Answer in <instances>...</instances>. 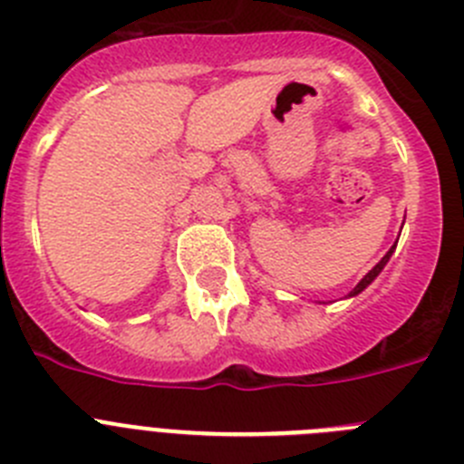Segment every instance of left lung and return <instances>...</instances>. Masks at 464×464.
Instances as JSON below:
<instances>
[{
  "instance_id": "left-lung-1",
  "label": "left lung",
  "mask_w": 464,
  "mask_h": 464,
  "mask_svg": "<svg viewBox=\"0 0 464 464\" xmlns=\"http://www.w3.org/2000/svg\"><path fill=\"white\" fill-rule=\"evenodd\" d=\"M395 246H397V244H395ZM395 246H392L391 251L385 253V256H383V257H381V262H379V265H376V267H374V269H370V272L364 274V278H362V281H360V283H358V285H355V288H353V290H351V293H348V297H355V295H360V293H362V290H364V288H367V285H370V283H372V281H374V278H376V276H379V274H381V272H383V267H385V265H388V260H391V256H392V253H395Z\"/></svg>"
}]
</instances>
